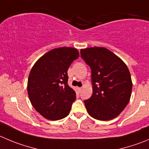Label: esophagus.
Returning a JSON list of instances; mask_svg holds the SVG:
<instances>
[{
  "label": "esophagus",
  "instance_id": "34e87169",
  "mask_svg": "<svg viewBox=\"0 0 149 149\" xmlns=\"http://www.w3.org/2000/svg\"><path fill=\"white\" fill-rule=\"evenodd\" d=\"M81 90H82V88H81V87H78V90H79V92H81Z\"/></svg>",
  "mask_w": 149,
  "mask_h": 149
}]
</instances>
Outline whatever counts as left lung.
<instances>
[{
  "instance_id": "obj_1",
  "label": "left lung",
  "mask_w": 149,
  "mask_h": 149,
  "mask_svg": "<svg viewBox=\"0 0 149 149\" xmlns=\"http://www.w3.org/2000/svg\"><path fill=\"white\" fill-rule=\"evenodd\" d=\"M81 56L91 68L93 95L84 101L93 118L109 120L124 109L132 90L131 75L126 64L105 48L81 49Z\"/></svg>"
}]
</instances>
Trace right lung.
I'll return each mask as SVG.
<instances>
[{
  "mask_svg": "<svg viewBox=\"0 0 149 149\" xmlns=\"http://www.w3.org/2000/svg\"><path fill=\"white\" fill-rule=\"evenodd\" d=\"M79 56L76 48H54L41 56L28 79L29 100L45 118L57 120L69 115L76 93L68 84V70Z\"/></svg>",
  "mask_w": 149,
  "mask_h": 149,
  "instance_id": "obj_1",
  "label": "right lung"
}]
</instances>
